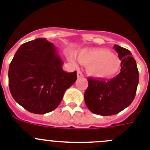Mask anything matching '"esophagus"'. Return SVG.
I'll use <instances>...</instances> for the list:
<instances>
[{"instance_id":"obj_1","label":"esophagus","mask_w":150,"mask_h":150,"mask_svg":"<svg viewBox=\"0 0 150 150\" xmlns=\"http://www.w3.org/2000/svg\"><path fill=\"white\" fill-rule=\"evenodd\" d=\"M82 76H83V73H82L80 71H77V77L79 78V77H82Z\"/></svg>"}]
</instances>
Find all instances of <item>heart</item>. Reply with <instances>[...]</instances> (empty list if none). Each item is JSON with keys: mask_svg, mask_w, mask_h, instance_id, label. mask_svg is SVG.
Returning a JSON list of instances; mask_svg holds the SVG:
<instances>
[{"mask_svg": "<svg viewBox=\"0 0 150 150\" xmlns=\"http://www.w3.org/2000/svg\"><path fill=\"white\" fill-rule=\"evenodd\" d=\"M78 61L88 66V73L95 77L108 79L115 76L120 70L121 61L106 49H84L77 53ZM69 60L76 63V56L69 55Z\"/></svg>", "mask_w": 150, "mask_h": 150, "instance_id": "b5f03b06", "label": "heart"}]
</instances>
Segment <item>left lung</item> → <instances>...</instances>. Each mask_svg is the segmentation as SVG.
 Here are the masks:
<instances>
[{"label":"left lung","mask_w":150,"mask_h":150,"mask_svg":"<svg viewBox=\"0 0 150 150\" xmlns=\"http://www.w3.org/2000/svg\"><path fill=\"white\" fill-rule=\"evenodd\" d=\"M121 61V71L110 80L88 78V86L84 94L86 104L91 112L112 116L121 112L134 99L139 82L136 61L129 50L114 45Z\"/></svg>","instance_id":"left-lung-1"}]
</instances>
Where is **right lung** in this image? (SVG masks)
I'll use <instances>...</instances> for the list:
<instances>
[{
  "mask_svg": "<svg viewBox=\"0 0 150 150\" xmlns=\"http://www.w3.org/2000/svg\"><path fill=\"white\" fill-rule=\"evenodd\" d=\"M62 64L55 46L46 38L23 43L8 72L14 100L32 113L45 114L54 110L66 90L77 79L76 71L64 72Z\"/></svg>",
  "mask_w": 150,
  "mask_h": 150,
  "instance_id": "right-lung-1",
  "label": "right lung"
}]
</instances>
